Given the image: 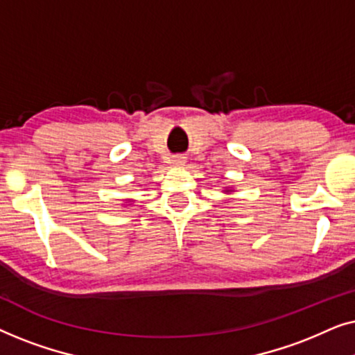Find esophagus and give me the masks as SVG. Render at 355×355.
I'll return each instance as SVG.
<instances>
[{"label": "esophagus", "instance_id": "esophagus-1", "mask_svg": "<svg viewBox=\"0 0 355 355\" xmlns=\"http://www.w3.org/2000/svg\"><path fill=\"white\" fill-rule=\"evenodd\" d=\"M173 164L174 166H184V164H186V157H174L173 158Z\"/></svg>", "mask_w": 355, "mask_h": 355}]
</instances>
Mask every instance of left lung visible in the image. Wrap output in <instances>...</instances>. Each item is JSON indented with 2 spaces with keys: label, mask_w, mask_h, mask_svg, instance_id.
<instances>
[{
  "label": "left lung",
  "mask_w": 355,
  "mask_h": 355,
  "mask_svg": "<svg viewBox=\"0 0 355 355\" xmlns=\"http://www.w3.org/2000/svg\"><path fill=\"white\" fill-rule=\"evenodd\" d=\"M225 192L227 193V192H232V191H231V189H230V187H226V189H225Z\"/></svg>",
  "instance_id": "8db88e82"
}]
</instances>
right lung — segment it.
I'll list each match as a JSON object with an SVG mask.
<instances>
[{
    "label": "right lung",
    "mask_w": 355,
    "mask_h": 355,
    "mask_svg": "<svg viewBox=\"0 0 355 355\" xmlns=\"http://www.w3.org/2000/svg\"><path fill=\"white\" fill-rule=\"evenodd\" d=\"M130 202H132V200H125V203H129V205H130Z\"/></svg>",
    "instance_id": "add662e5"
}]
</instances>
